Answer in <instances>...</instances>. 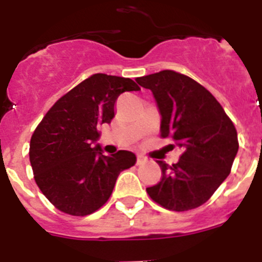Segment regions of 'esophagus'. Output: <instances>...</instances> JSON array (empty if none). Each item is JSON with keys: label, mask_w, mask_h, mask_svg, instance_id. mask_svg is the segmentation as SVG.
I'll list each match as a JSON object with an SVG mask.
<instances>
[{"label": "esophagus", "mask_w": 262, "mask_h": 262, "mask_svg": "<svg viewBox=\"0 0 262 262\" xmlns=\"http://www.w3.org/2000/svg\"><path fill=\"white\" fill-rule=\"evenodd\" d=\"M145 161H147V159H145L144 156H142V155H138V159H136V165H142V164H144Z\"/></svg>", "instance_id": "1"}]
</instances>
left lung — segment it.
<instances>
[{
	"label": "left lung",
	"instance_id": "1",
	"mask_svg": "<svg viewBox=\"0 0 262 262\" xmlns=\"http://www.w3.org/2000/svg\"><path fill=\"white\" fill-rule=\"evenodd\" d=\"M136 81L154 94L161 115V136L182 149L172 166L157 161L163 177L147 187V193L172 211L195 209L230 174L239 149L235 126L215 97L193 78L161 71Z\"/></svg>",
	"mask_w": 262,
	"mask_h": 262
}]
</instances>
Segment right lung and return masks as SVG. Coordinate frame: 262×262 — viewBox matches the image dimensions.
<instances>
[{
    "instance_id": "1",
    "label": "right lung",
    "mask_w": 262,
    "mask_h": 262,
    "mask_svg": "<svg viewBox=\"0 0 262 262\" xmlns=\"http://www.w3.org/2000/svg\"><path fill=\"white\" fill-rule=\"evenodd\" d=\"M140 90L131 78L90 76L48 110L30 142L36 185L60 211L85 216L110 198L119 173L135 165L129 151L103 155L98 127L110 123L124 92ZM96 147H94V144Z\"/></svg>"
}]
</instances>
